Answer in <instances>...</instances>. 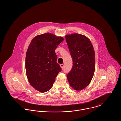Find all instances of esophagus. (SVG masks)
<instances>
[{
    "label": "esophagus",
    "mask_w": 121,
    "mask_h": 121,
    "mask_svg": "<svg viewBox=\"0 0 121 121\" xmlns=\"http://www.w3.org/2000/svg\"><path fill=\"white\" fill-rule=\"evenodd\" d=\"M60 67H61V69H63V68H64V65H63V64H60Z\"/></svg>",
    "instance_id": "34e87169"
}]
</instances>
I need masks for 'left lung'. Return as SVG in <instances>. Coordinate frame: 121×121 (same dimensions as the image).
<instances>
[{
    "instance_id": "obj_1",
    "label": "left lung",
    "mask_w": 121,
    "mask_h": 121,
    "mask_svg": "<svg viewBox=\"0 0 121 121\" xmlns=\"http://www.w3.org/2000/svg\"><path fill=\"white\" fill-rule=\"evenodd\" d=\"M73 59V67L67 75L70 86L81 91L90 83L94 74L95 53L90 39L84 35L77 33L65 36Z\"/></svg>"
}]
</instances>
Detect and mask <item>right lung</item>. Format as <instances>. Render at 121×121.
<instances>
[{
    "instance_id": "right-lung-1",
    "label": "right lung",
    "mask_w": 121,
    "mask_h": 121,
    "mask_svg": "<svg viewBox=\"0 0 121 121\" xmlns=\"http://www.w3.org/2000/svg\"><path fill=\"white\" fill-rule=\"evenodd\" d=\"M63 40L62 37L47 33L36 36L29 45L25 60L26 74L30 85L40 92L50 90L61 71L55 50Z\"/></svg>"
}]
</instances>
